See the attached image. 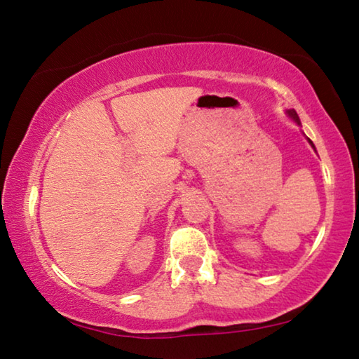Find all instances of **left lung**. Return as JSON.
<instances>
[{"label": "left lung", "instance_id": "8db88e82", "mask_svg": "<svg viewBox=\"0 0 359 359\" xmlns=\"http://www.w3.org/2000/svg\"><path fill=\"white\" fill-rule=\"evenodd\" d=\"M289 114L293 117V119H295L298 123H299V119H298V116H297V113L295 111H293V109H292V111H289ZM309 142H311V144H312V141L309 140ZM312 147H314V144H312Z\"/></svg>", "mask_w": 359, "mask_h": 359}]
</instances>
